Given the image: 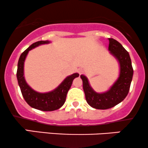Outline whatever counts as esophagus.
I'll use <instances>...</instances> for the list:
<instances>
[{
	"label": "esophagus",
	"instance_id": "esophagus-1",
	"mask_svg": "<svg viewBox=\"0 0 148 148\" xmlns=\"http://www.w3.org/2000/svg\"><path fill=\"white\" fill-rule=\"evenodd\" d=\"M83 73V69H82V68H80V69H78V73L81 75Z\"/></svg>",
	"mask_w": 148,
	"mask_h": 148
}]
</instances>
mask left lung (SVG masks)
<instances>
[{
	"label": "left lung",
	"instance_id": "left-lung-1",
	"mask_svg": "<svg viewBox=\"0 0 148 148\" xmlns=\"http://www.w3.org/2000/svg\"><path fill=\"white\" fill-rule=\"evenodd\" d=\"M109 51L120 66L119 77L108 91L97 93L90 86L86 76L81 75L83 90L87 102L97 109H107L114 107L126 97L133 78V69L128 52L119 42L109 38Z\"/></svg>",
	"mask_w": 148,
	"mask_h": 148
}]
</instances>
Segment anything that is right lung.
Wrapping results in <instances>:
<instances>
[{
  "label": "right lung",
  "instance_id": "right-lung-1",
  "mask_svg": "<svg viewBox=\"0 0 148 148\" xmlns=\"http://www.w3.org/2000/svg\"><path fill=\"white\" fill-rule=\"evenodd\" d=\"M50 42L39 41L29 46L20 55L17 63V78L18 85L21 90L24 99L31 107L44 112H51L61 108L66 101V95L71 88L73 81L75 77H78V73H73L68 76L56 88L49 92L40 93L36 92L29 86L26 82L24 76V63L28 52L32 49L39 45L49 44Z\"/></svg>",
  "mask_w": 148,
  "mask_h": 148
}]
</instances>
